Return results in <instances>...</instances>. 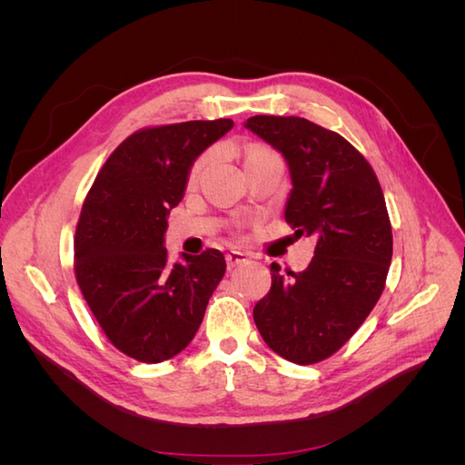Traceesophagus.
<instances>
[{"instance_id":"1","label":"esophagus","mask_w":465,"mask_h":465,"mask_svg":"<svg viewBox=\"0 0 465 465\" xmlns=\"http://www.w3.org/2000/svg\"><path fill=\"white\" fill-rule=\"evenodd\" d=\"M224 260H227L229 270H232V267H236V265H242V263H246L250 258L244 254V252L231 250V252H227V256H224Z\"/></svg>"}]
</instances>
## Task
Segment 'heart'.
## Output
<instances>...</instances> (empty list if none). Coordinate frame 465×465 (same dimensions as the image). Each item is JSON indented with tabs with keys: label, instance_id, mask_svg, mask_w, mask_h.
Instances as JSON below:
<instances>
[{
	"label": "heart",
	"instance_id": "1",
	"mask_svg": "<svg viewBox=\"0 0 465 465\" xmlns=\"http://www.w3.org/2000/svg\"><path fill=\"white\" fill-rule=\"evenodd\" d=\"M263 153H267V149H263V147H260V145H252V147H248V149H246V153H244V163H248V161H252V159L260 157V154H263ZM205 163H207V154H203V157H200L198 161L193 163L192 171H190V178H195V176H198L202 168L205 166Z\"/></svg>",
	"mask_w": 465,
	"mask_h": 465
}]
</instances>
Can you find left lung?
<instances>
[{
  "instance_id": "obj_1",
  "label": "left lung",
  "mask_w": 465,
  "mask_h": 465,
  "mask_svg": "<svg viewBox=\"0 0 465 465\" xmlns=\"http://www.w3.org/2000/svg\"><path fill=\"white\" fill-rule=\"evenodd\" d=\"M246 128L289 164L285 221L318 238L304 272L285 279L272 263V289L254 306L263 341L297 364L333 355L367 320L386 285L391 224L369 161L345 137L299 116H252Z\"/></svg>"
}]
</instances>
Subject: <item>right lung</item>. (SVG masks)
I'll return each instance as SVG.
<instances>
[{
  "instance_id": "1",
  "label": "right lung",
  "mask_w": 465,
  "mask_h": 465,
  "mask_svg": "<svg viewBox=\"0 0 465 465\" xmlns=\"http://www.w3.org/2000/svg\"><path fill=\"white\" fill-rule=\"evenodd\" d=\"M229 118L132 134L96 174L75 231V277L110 343L142 362L173 359L193 340L227 270L219 250L171 263L164 232L193 161Z\"/></svg>"
}]
</instances>
